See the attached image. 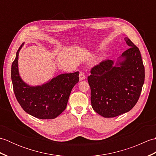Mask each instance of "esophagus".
I'll return each instance as SVG.
<instances>
[{
    "label": "esophagus",
    "mask_w": 156,
    "mask_h": 156,
    "mask_svg": "<svg viewBox=\"0 0 156 156\" xmlns=\"http://www.w3.org/2000/svg\"><path fill=\"white\" fill-rule=\"evenodd\" d=\"M84 79H85V75L84 74V73L80 72V74H79V80L82 81V80H84Z\"/></svg>",
    "instance_id": "1"
}]
</instances>
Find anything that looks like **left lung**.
<instances>
[{"mask_svg":"<svg viewBox=\"0 0 156 156\" xmlns=\"http://www.w3.org/2000/svg\"><path fill=\"white\" fill-rule=\"evenodd\" d=\"M129 48L117 61H102L91 69L88 77L92 107L105 118L129 112L137 103L145 80L140 49L128 37Z\"/></svg>","mask_w":156,"mask_h":156,"instance_id":"obj_1","label":"left lung"}]
</instances>
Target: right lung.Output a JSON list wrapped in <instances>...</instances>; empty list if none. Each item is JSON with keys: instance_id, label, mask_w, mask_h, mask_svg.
Instances as JSON below:
<instances>
[{"instance_id": "obj_1", "label": "right lung", "mask_w": 156, "mask_h": 156, "mask_svg": "<svg viewBox=\"0 0 156 156\" xmlns=\"http://www.w3.org/2000/svg\"><path fill=\"white\" fill-rule=\"evenodd\" d=\"M16 51L11 66V80L16 100L26 112L41 119H55L64 111L73 87L79 81V72L59 74L41 85L31 86L23 80L19 71Z\"/></svg>"}]
</instances>
